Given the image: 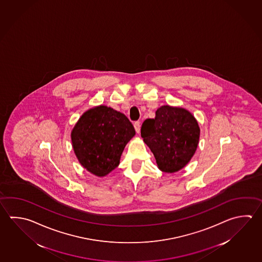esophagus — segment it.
I'll use <instances>...</instances> for the list:
<instances>
[{
	"instance_id": "1",
	"label": "esophagus",
	"mask_w": 262,
	"mask_h": 262,
	"mask_svg": "<svg viewBox=\"0 0 262 262\" xmlns=\"http://www.w3.org/2000/svg\"><path fill=\"white\" fill-rule=\"evenodd\" d=\"M134 127L136 129V132L139 134V132H140V122H138H138H135Z\"/></svg>"
}]
</instances>
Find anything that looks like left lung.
<instances>
[{
	"label": "left lung",
	"instance_id": "8db88e82",
	"mask_svg": "<svg viewBox=\"0 0 262 262\" xmlns=\"http://www.w3.org/2000/svg\"><path fill=\"white\" fill-rule=\"evenodd\" d=\"M200 128L189 111L163 105L156 111L154 119H146L141 137L156 159L157 166L164 172H176L186 166L194 156Z\"/></svg>",
	"mask_w": 262,
	"mask_h": 262
}]
</instances>
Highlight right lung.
Returning <instances> with one entry per match:
<instances>
[{"label": "right lung", "instance_id": "add662e5", "mask_svg": "<svg viewBox=\"0 0 262 262\" xmlns=\"http://www.w3.org/2000/svg\"><path fill=\"white\" fill-rule=\"evenodd\" d=\"M136 135L124 114L99 105L82 114L71 131L78 162L92 174L104 177L119 165L124 147Z\"/></svg>", "mask_w": 262, "mask_h": 262}]
</instances>
